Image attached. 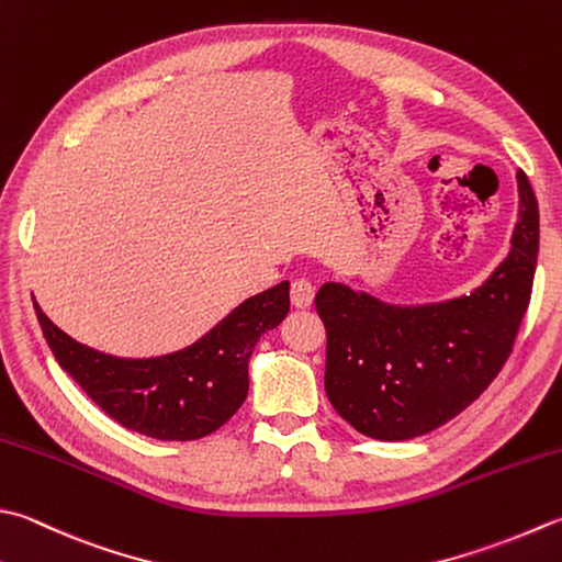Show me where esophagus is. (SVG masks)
<instances>
[{"label": "esophagus", "instance_id": "obj_1", "mask_svg": "<svg viewBox=\"0 0 562 562\" xmlns=\"http://www.w3.org/2000/svg\"><path fill=\"white\" fill-rule=\"evenodd\" d=\"M290 302L296 306V310H306V306H312V302H314L312 282L294 280L290 288Z\"/></svg>", "mask_w": 562, "mask_h": 562}]
</instances>
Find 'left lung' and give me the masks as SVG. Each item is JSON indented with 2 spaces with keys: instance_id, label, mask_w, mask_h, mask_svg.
Segmentation results:
<instances>
[{
  "instance_id": "1",
  "label": "left lung",
  "mask_w": 562,
  "mask_h": 562,
  "mask_svg": "<svg viewBox=\"0 0 562 562\" xmlns=\"http://www.w3.org/2000/svg\"><path fill=\"white\" fill-rule=\"evenodd\" d=\"M512 250L468 296L392 306L326 282L316 314L326 326V394L334 409L378 441L434 431L475 402L507 362L529 310L538 256V202L519 170Z\"/></svg>"
}]
</instances>
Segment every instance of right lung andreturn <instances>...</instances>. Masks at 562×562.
Returning <instances> with one entry per match:
<instances>
[{
    "label": "right lung",
    "instance_id": "1",
    "mask_svg": "<svg viewBox=\"0 0 562 562\" xmlns=\"http://www.w3.org/2000/svg\"><path fill=\"white\" fill-rule=\"evenodd\" d=\"M58 366L121 426L160 441L214 434L248 394V360L258 338L290 312V282L250 296L194 346L172 356L124 360L63 334L33 302Z\"/></svg>",
    "mask_w": 562,
    "mask_h": 562
}]
</instances>
